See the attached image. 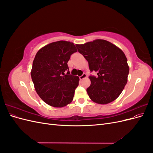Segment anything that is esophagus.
I'll use <instances>...</instances> for the list:
<instances>
[{"instance_id":"34e87169","label":"esophagus","mask_w":153,"mask_h":153,"mask_svg":"<svg viewBox=\"0 0 153 153\" xmlns=\"http://www.w3.org/2000/svg\"><path fill=\"white\" fill-rule=\"evenodd\" d=\"M86 76H87V75H86V74H85V73H83V74H82V75L80 76V80L84 79V78H85Z\"/></svg>"}]
</instances>
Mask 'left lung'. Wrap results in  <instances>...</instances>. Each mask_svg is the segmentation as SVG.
<instances>
[{"label": "left lung", "instance_id": "left-lung-1", "mask_svg": "<svg viewBox=\"0 0 153 153\" xmlns=\"http://www.w3.org/2000/svg\"><path fill=\"white\" fill-rule=\"evenodd\" d=\"M76 47L88 61L90 71L98 75L89 76L91 84L87 92L91 100L101 105L116 100L126 84L129 69L122 50L104 39Z\"/></svg>", "mask_w": 153, "mask_h": 153}]
</instances>
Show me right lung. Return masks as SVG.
<instances>
[{
  "instance_id": "add662e5",
  "label": "right lung",
  "mask_w": 153,
  "mask_h": 153,
  "mask_svg": "<svg viewBox=\"0 0 153 153\" xmlns=\"http://www.w3.org/2000/svg\"><path fill=\"white\" fill-rule=\"evenodd\" d=\"M76 52L73 43L59 41L37 52L30 75L37 94L47 104L63 107L73 101L80 79L70 75L67 63L71 55Z\"/></svg>"
}]
</instances>
